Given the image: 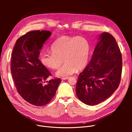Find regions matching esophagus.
Instances as JSON below:
<instances>
[{"instance_id":"34e87169","label":"esophagus","mask_w":132,"mask_h":132,"mask_svg":"<svg viewBox=\"0 0 132 132\" xmlns=\"http://www.w3.org/2000/svg\"><path fill=\"white\" fill-rule=\"evenodd\" d=\"M68 79H69V77H67V78H62V80H67Z\"/></svg>"}]
</instances>
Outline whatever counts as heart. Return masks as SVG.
<instances>
[{
	"mask_svg": "<svg viewBox=\"0 0 132 132\" xmlns=\"http://www.w3.org/2000/svg\"><path fill=\"white\" fill-rule=\"evenodd\" d=\"M51 51V53H42L40 61L48 68L57 69L64 60V64L55 74L58 77L64 78L73 74L77 69L85 68L89 61L90 46L84 37L63 36L55 41Z\"/></svg>",
	"mask_w": 132,
	"mask_h": 132,
	"instance_id": "1",
	"label": "heart"
}]
</instances>
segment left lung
Segmentation results:
<instances>
[{
  "instance_id": "1",
  "label": "left lung",
  "mask_w": 132,
  "mask_h": 132,
  "mask_svg": "<svg viewBox=\"0 0 132 132\" xmlns=\"http://www.w3.org/2000/svg\"><path fill=\"white\" fill-rule=\"evenodd\" d=\"M89 63L79 74L76 85L78 98L96 105L112 95L120 83L122 70L121 51L112 35L103 32Z\"/></svg>"
}]
</instances>
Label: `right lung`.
<instances>
[{"label":"right lung","mask_w":132,"mask_h":132,"mask_svg":"<svg viewBox=\"0 0 132 132\" xmlns=\"http://www.w3.org/2000/svg\"><path fill=\"white\" fill-rule=\"evenodd\" d=\"M51 35L50 31L29 32L17 39L11 53V73L18 93L36 106L48 103L62 81L55 78L46 81L52 74L38 59L39 51Z\"/></svg>","instance_id":"add662e5"}]
</instances>
